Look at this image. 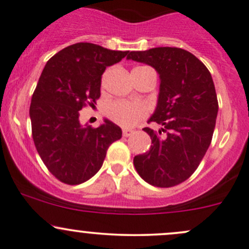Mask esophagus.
<instances>
[{
    "label": "esophagus",
    "instance_id": "esophagus-1",
    "mask_svg": "<svg viewBox=\"0 0 249 249\" xmlns=\"http://www.w3.org/2000/svg\"><path fill=\"white\" fill-rule=\"evenodd\" d=\"M132 130L131 129H124L123 130V136H124V137H129V136H131L132 135Z\"/></svg>",
    "mask_w": 249,
    "mask_h": 249
}]
</instances>
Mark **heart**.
<instances>
[{
    "label": "heart",
    "mask_w": 249,
    "mask_h": 249,
    "mask_svg": "<svg viewBox=\"0 0 249 249\" xmlns=\"http://www.w3.org/2000/svg\"><path fill=\"white\" fill-rule=\"evenodd\" d=\"M106 116L124 127H131L146 116V108L143 104L112 101L105 108Z\"/></svg>",
    "instance_id": "b5f03b06"
}]
</instances>
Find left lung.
<instances>
[{"label": "left lung", "mask_w": 249, "mask_h": 249, "mask_svg": "<svg viewBox=\"0 0 249 249\" xmlns=\"http://www.w3.org/2000/svg\"><path fill=\"white\" fill-rule=\"evenodd\" d=\"M127 59L145 63L160 74V94L149 122L161 125L150 136L149 151L133 159L140 177L156 187H173L187 180L213 140L218 101L208 68L179 48L127 52Z\"/></svg>", "instance_id": "obj_1"}]
</instances>
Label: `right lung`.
I'll use <instances>...</instances> for the list:
<instances>
[{
    "mask_svg": "<svg viewBox=\"0 0 249 249\" xmlns=\"http://www.w3.org/2000/svg\"><path fill=\"white\" fill-rule=\"evenodd\" d=\"M129 51L77 43L49 59L30 106L32 137L50 173L67 185L89 180L104 163L107 149L122 138V129L105 119L99 127L82 126L80 111L100 98L106 67Z\"/></svg>",
    "mask_w": 249,
    "mask_h": 249,
    "instance_id": "right-lung-1",
    "label": "right lung"
}]
</instances>
